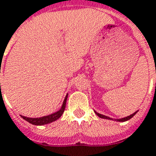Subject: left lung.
<instances>
[{"label":"left lung","instance_id":"left-lung-1","mask_svg":"<svg viewBox=\"0 0 156 156\" xmlns=\"http://www.w3.org/2000/svg\"><path fill=\"white\" fill-rule=\"evenodd\" d=\"M95 112V114H96L97 116H100L101 118H104V119H112V118H110L109 116H104V115H101V114H100V113H97L96 112ZM136 113H137V112H134L133 114H132V115H130V116H127V117H124V118H122V119H116V121H118V122H125V121H127V120L131 119L132 117H133V116H134V115H135V114H136Z\"/></svg>","mask_w":156,"mask_h":156}]
</instances>
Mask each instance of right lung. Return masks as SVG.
<instances>
[{"label": "right lung", "mask_w": 156, "mask_h": 156, "mask_svg": "<svg viewBox=\"0 0 156 156\" xmlns=\"http://www.w3.org/2000/svg\"><path fill=\"white\" fill-rule=\"evenodd\" d=\"M67 95L65 98V100L63 101L62 106V108L60 109L58 112H55L53 114H51L49 116H42V117H39V118H30V117H26V116H21L24 120H26L27 122H29V123L33 124V125H44V124H48L50 122H52L55 120H57L59 117L62 116V115L63 114V112L65 111V108H66V102H67Z\"/></svg>", "instance_id": "obj_1"}]
</instances>
